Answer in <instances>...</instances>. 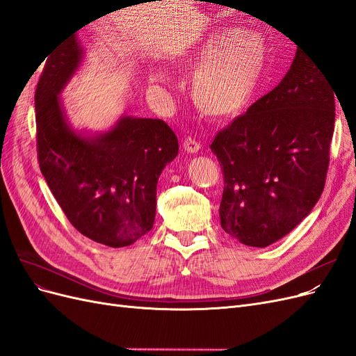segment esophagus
<instances>
[{
    "label": "esophagus",
    "mask_w": 356,
    "mask_h": 356,
    "mask_svg": "<svg viewBox=\"0 0 356 356\" xmlns=\"http://www.w3.org/2000/svg\"><path fill=\"white\" fill-rule=\"evenodd\" d=\"M182 147H184V149H186L187 153H197L199 149H200V143L196 141L195 138L187 136L184 139V143H182Z\"/></svg>",
    "instance_id": "34e87169"
}]
</instances>
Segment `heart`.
I'll return each mask as SVG.
<instances>
[{
    "label": "heart",
    "mask_w": 356,
    "mask_h": 356,
    "mask_svg": "<svg viewBox=\"0 0 356 356\" xmlns=\"http://www.w3.org/2000/svg\"><path fill=\"white\" fill-rule=\"evenodd\" d=\"M266 56V42L254 32L236 34L225 28L212 34L182 59V65L197 70L191 86L197 108L209 117L238 114L257 89ZM153 79L163 77L156 72Z\"/></svg>",
    "instance_id": "1"
}]
</instances>
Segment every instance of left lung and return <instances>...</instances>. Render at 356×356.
<instances>
[{"label": "left lung", "instance_id": "8db88e82", "mask_svg": "<svg viewBox=\"0 0 356 356\" xmlns=\"http://www.w3.org/2000/svg\"><path fill=\"white\" fill-rule=\"evenodd\" d=\"M336 98L324 70L297 49L284 80L213 138L224 178L221 225L241 243L279 241L319 200Z\"/></svg>", "mask_w": 356, "mask_h": 356}]
</instances>
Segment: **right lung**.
I'll list each match as a JSON object with an SVG mask.
<instances>
[{
	"label": "right lung",
	"instance_id": "right-lung-1",
	"mask_svg": "<svg viewBox=\"0 0 356 356\" xmlns=\"http://www.w3.org/2000/svg\"><path fill=\"white\" fill-rule=\"evenodd\" d=\"M77 31L53 49L37 84L38 163L74 227L95 242L122 248L153 229L157 179L177 157L178 138L159 118L123 117L92 139L71 131L58 95L81 59Z\"/></svg>",
	"mask_w": 356,
	"mask_h": 356
}]
</instances>
